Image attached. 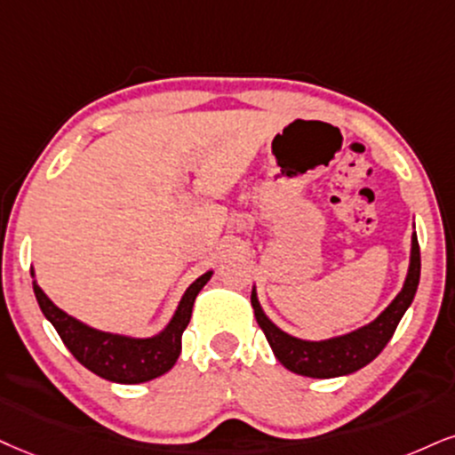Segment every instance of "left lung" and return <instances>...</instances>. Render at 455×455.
Masks as SVG:
<instances>
[{"instance_id":"left-lung-1","label":"left lung","mask_w":455,"mask_h":455,"mask_svg":"<svg viewBox=\"0 0 455 455\" xmlns=\"http://www.w3.org/2000/svg\"><path fill=\"white\" fill-rule=\"evenodd\" d=\"M419 284V244L418 236L411 238V261H409V272L403 284L401 293L392 299V304L375 318L373 323L352 331L339 338L324 341H306L297 339L293 335L280 331L270 318L261 310L257 293H251V304H253L257 324H259L266 339L278 358L289 371L306 375V378H339V375L355 373L364 364L373 361L379 352L384 350L396 327H399L403 314L411 306Z\"/></svg>"}]
</instances>
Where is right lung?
<instances>
[{"label": "right lung", "mask_w": 455, "mask_h": 455, "mask_svg": "<svg viewBox=\"0 0 455 455\" xmlns=\"http://www.w3.org/2000/svg\"><path fill=\"white\" fill-rule=\"evenodd\" d=\"M211 276L212 272H206L200 278H196V283L189 284V289L179 301L175 316L168 323V327L156 338L148 339L105 333V331H97L76 321L60 307H56L46 293L37 287V283H33V293L37 297L44 316L52 323L63 344L69 347L71 355L84 367L91 369L99 378L109 379V382L141 384L160 378L177 363L179 355H181V335L189 324V318H192L196 295L209 283Z\"/></svg>", "instance_id": "obj_1"}]
</instances>
